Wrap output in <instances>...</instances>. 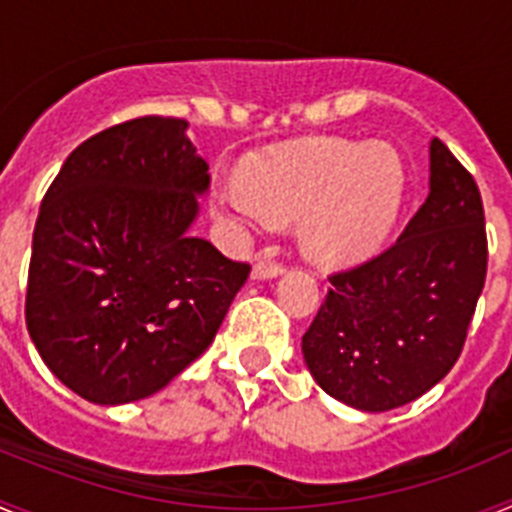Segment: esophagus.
Instances as JSON below:
<instances>
[{"label":"esophagus","instance_id":"1","mask_svg":"<svg viewBox=\"0 0 512 512\" xmlns=\"http://www.w3.org/2000/svg\"><path fill=\"white\" fill-rule=\"evenodd\" d=\"M282 271H284V266L277 264V261H259V264L253 266L251 277L253 279H274V277H279Z\"/></svg>","mask_w":512,"mask_h":512}]
</instances>
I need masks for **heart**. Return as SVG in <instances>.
I'll use <instances>...</instances> for the list:
<instances>
[{"mask_svg": "<svg viewBox=\"0 0 512 512\" xmlns=\"http://www.w3.org/2000/svg\"><path fill=\"white\" fill-rule=\"evenodd\" d=\"M402 153L384 140L302 138L264 148L217 187L212 212L230 223L297 217V243L315 264L346 266L382 246L405 202Z\"/></svg>", "mask_w": 512, "mask_h": 512, "instance_id": "obj_1", "label": "heart"}]
</instances>
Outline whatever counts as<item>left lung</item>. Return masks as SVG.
Returning a JSON list of instances; mask_svg holds the SVG:
<instances>
[{
  "mask_svg": "<svg viewBox=\"0 0 512 512\" xmlns=\"http://www.w3.org/2000/svg\"><path fill=\"white\" fill-rule=\"evenodd\" d=\"M428 197L372 261L328 277L302 336L312 379L364 413L418 400L459 359L487 274L482 197L472 174L431 140Z\"/></svg>",
  "mask_w": 512,
  "mask_h": 512,
  "instance_id": "1",
  "label": "left lung"
}]
</instances>
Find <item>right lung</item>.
<instances>
[{
	"label": "right lung",
	"mask_w": 512,
	"mask_h": 512,
	"mask_svg": "<svg viewBox=\"0 0 512 512\" xmlns=\"http://www.w3.org/2000/svg\"><path fill=\"white\" fill-rule=\"evenodd\" d=\"M189 122L138 117L84 140L48 187L27 271V333L97 405L143 400L205 351L251 266L194 238L207 161Z\"/></svg>",
	"instance_id": "obj_1"
}]
</instances>
